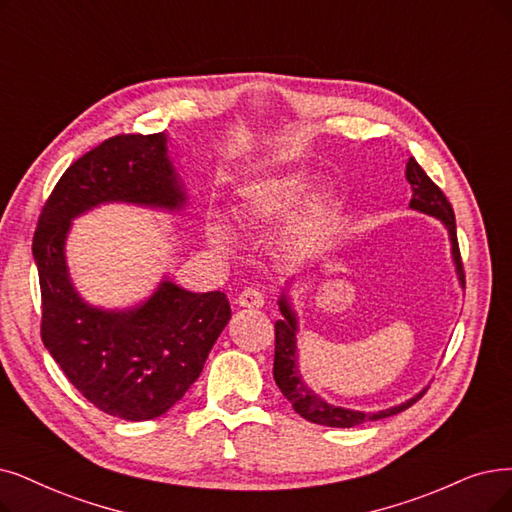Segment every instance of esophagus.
I'll list each match as a JSON object with an SVG mask.
<instances>
[{"mask_svg":"<svg viewBox=\"0 0 512 512\" xmlns=\"http://www.w3.org/2000/svg\"><path fill=\"white\" fill-rule=\"evenodd\" d=\"M237 304L245 306V309H260V306L264 304V294L258 288H245L237 296Z\"/></svg>","mask_w":512,"mask_h":512,"instance_id":"esophagus-1","label":"esophagus"}]
</instances>
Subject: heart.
<instances>
[{"instance_id":"obj_1","label":"heart","mask_w":512,"mask_h":512,"mask_svg":"<svg viewBox=\"0 0 512 512\" xmlns=\"http://www.w3.org/2000/svg\"><path fill=\"white\" fill-rule=\"evenodd\" d=\"M311 189V176L302 170L277 172L267 178H260L241 191L239 214L248 222H269L288 212L294 203ZM332 218V201L319 199L306 210V214L294 224L292 245L298 250L311 245L323 235ZM210 239L224 248L229 235L222 227L210 229Z\"/></svg>"}]
</instances>
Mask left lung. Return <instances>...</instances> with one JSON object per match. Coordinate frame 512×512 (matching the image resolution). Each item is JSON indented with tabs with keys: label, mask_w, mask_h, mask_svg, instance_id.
Segmentation results:
<instances>
[{
	"label": "left lung",
	"mask_w": 512,
	"mask_h": 512,
	"mask_svg": "<svg viewBox=\"0 0 512 512\" xmlns=\"http://www.w3.org/2000/svg\"><path fill=\"white\" fill-rule=\"evenodd\" d=\"M405 176H407V180H410V185L414 189L410 206L414 210H420V212H426V214L441 218L443 224L447 227L449 239H452L456 271H458V277L464 285V267H462V256H460V248H458L456 216H454L452 203H449V199L443 195V191L435 185V182L428 178V174L420 168V163L414 157L407 161ZM279 309H281L285 319H279L275 323L273 376H275L279 391L285 395V399L292 403L296 414H300L304 420L315 422V424H323V426H334V428H351V426H359V424L370 422V420L395 416V414L407 410L410 405H414L424 395V393H420L410 401H405L397 407H391V410L376 412V414L353 412V410H344V407H336V405L325 403L323 399H319L311 391L309 386L302 382V376L298 372V365H296V319H294V313L290 311L288 300L281 298Z\"/></svg>",
	"instance_id": "left-lung-1"
}]
</instances>
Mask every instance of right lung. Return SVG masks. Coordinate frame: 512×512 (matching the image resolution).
Instances as JSON below:
<instances>
[{"label":"right lung","mask_w":512,"mask_h":512,"mask_svg":"<svg viewBox=\"0 0 512 512\" xmlns=\"http://www.w3.org/2000/svg\"><path fill=\"white\" fill-rule=\"evenodd\" d=\"M105 201L180 208L163 134H117L81 155L46 199L33 235L42 290V340L69 382L94 407L121 420H153L199 378L231 319L222 292L193 294L163 281L138 309L109 313L77 296L67 275L71 218Z\"/></svg>","instance_id":"right-lung-1"}]
</instances>
